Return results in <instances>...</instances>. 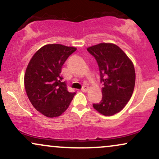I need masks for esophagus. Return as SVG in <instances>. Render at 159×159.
<instances>
[{"label":"esophagus","instance_id":"esophagus-1","mask_svg":"<svg viewBox=\"0 0 159 159\" xmlns=\"http://www.w3.org/2000/svg\"><path fill=\"white\" fill-rule=\"evenodd\" d=\"M87 90H88V87H87V86H86V85L83 86V87L81 88L82 92H87Z\"/></svg>","mask_w":159,"mask_h":159}]
</instances>
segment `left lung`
<instances>
[{
  "instance_id": "1",
  "label": "left lung",
  "mask_w": 159,
  "mask_h": 159,
  "mask_svg": "<svg viewBox=\"0 0 159 159\" xmlns=\"http://www.w3.org/2000/svg\"><path fill=\"white\" fill-rule=\"evenodd\" d=\"M98 63L102 98L93 106L100 114L112 116L123 110L132 97L135 71L125 52L112 43H100L87 48Z\"/></svg>"
}]
</instances>
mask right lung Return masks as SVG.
Instances as JSON below:
<instances>
[{
  "label": "right lung",
  "instance_id": "1",
  "mask_svg": "<svg viewBox=\"0 0 159 159\" xmlns=\"http://www.w3.org/2000/svg\"><path fill=\"white\" fill-rule=\"evenodd\" d=\"M75 47L46 45L33 56L25 74L27 97L35 108L47 117L59 116L68 108L75 95L67 90L61 70Z\"/></svg>",
  "mask_w": 159,
  "mask_h": 159
}]
</instances>
